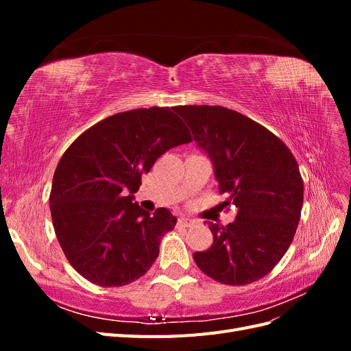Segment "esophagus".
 <instances>
[{
  "mask_svg": "<svg viewBox=\"0 0 351 351\" xmlns=\"http://www.w3.org/2000/svg\"><path fill=\"white\" fill-rule=\"evenodd\" d=\"M193 224H195V219H192V218L180 217V218L177 219V226H178V227H190V226H193Z\"/></svg>",
  "mask_w": 351,
  "mask_h": 351,
  "instance_id": "1",
  "label": "esophagus"
}]
</instances>
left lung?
I'll list each match as a JSON object with an SVG mask.
<instances>
[{
  "label": "left lung",
  "mask_w": 351,
  "mask_h": 351,
  "mask_svg": "<svg viewBox=\"0 0 351 351\" xmlns=\"http://www.w3.org/2000/svg\"><path fill=\"white\" fill-rule=\"evenodd\" d=\"M197 146L215 167L219 193L234 205L228 226L209 222L214 243L195 252L199 269L227 285L252 284L268 275L294 239L303 206V178L294 155L267 127L218 105H182Z\"/></svg>",
  "instance_id": "left-lung-1"
}]
</instances>
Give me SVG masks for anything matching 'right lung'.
Masks as SVG:
<instances>
[{
  "label": "right lung",
  "instance_id": "right-lung-1",
  "mask_svg": "<svg viewBox=\"0 0 351 351\" xmlns=\"http://www.w3.org/2000/svg\"><path fill=\"white\" fill-rule=\"evenodd\" d=\"M176 108V107H174ZM174 108H137L107 117L74 141L52 178V224L67 261L101 287L127 285L156 261L177 218L133 204L143 174L192 136Z\"/></svg>",
  "mask_w": 351,
  "mask_h": 351
}]
</instances>
